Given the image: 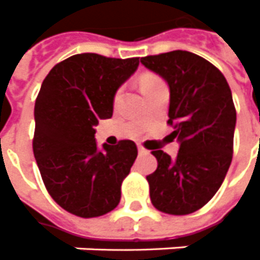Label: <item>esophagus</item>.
Returning <instances> with one entry per match:
<instances>
[{
    "label": "esophagus",
    "instance_id": "esophagus-1",
    "mask_svg": "<svg viewBox=\"0 0 260 260\" xmlns=\"http://www.w3.org/2000/svg\"><path fill=\"white\" fill-rule=\"evenodd\" d=\"M147 152H148V151L145 150V148H143V147H139V154H141V155H143V154H147Z\"/></svg>",
    "mask_w": 260,
    "mask_h": 260
}]
</instances>
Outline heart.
<instances>
[{
	"label": "heart",
	"instance_id": "1",
	"mask_svg": "<svg viewBox=\"0 0 260 260\" xmlns=\"http://www.w3.org/2000/svg\"><path fill=\"white\" fill-rule=\"evenodd\" d=\"M161 82H162V81L159 80V77H156V75L154 74H145L141 77V88H143V91L148 89V88H152V86L158 85V84H161ZM119 93H120V91L116 92L115 102L117 101V98H119Z\"/></svg>",
	"mask_w": 260,
	"mask_h": 260
}]
</instances>
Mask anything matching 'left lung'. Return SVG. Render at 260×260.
<instances>
[{
	"mask_svg": "<svg viewBox=\"0 0 260 260\" xmlns=\"http://www.w3.org/2000/svg\"><path fill=\"white\" fill-rule=\"evenodd\" d=\"M168 82L169 126L179 141L175 159L154 150L155 172L147 176L151 203L162 213L190 214L209 203L233 161L237 112L221 71L203 57L174 50L141 58Z\"/></svg>",
	"mask_w": 260,
	"mask_h": 260,
	"instance_id": "left-lung-1",
	"label": "left lung"
}]
</instances>
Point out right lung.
<instances>
[{"label": "right lung", "instance_id": "right-lung-1", "mask_svg": "<svg viewBox=\"0 0 260 260\" xmlns=\"http://www.w3.org/2000/svg\"><path fill=\"white\" fill-rule=\"evenodd\" d=\"M140 57L112 58L82 53L51 68L35 104L33 154L47 192L82 218L109 213L120 202L121 182L137 158V145L120 140L99 151L95 126L113 115L116 91Z\"/></svg>", "mask_w": 260, "mask_h": 260}]
</instances>
